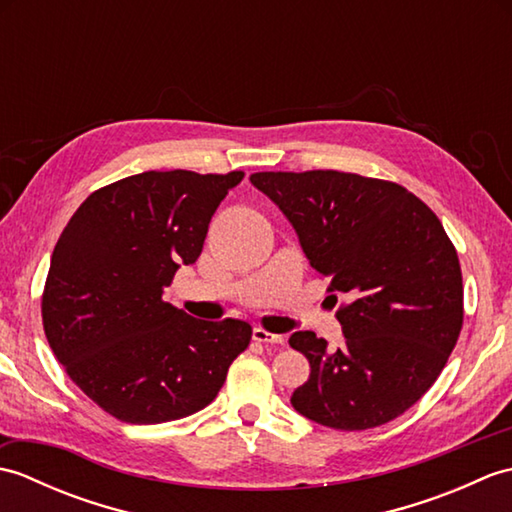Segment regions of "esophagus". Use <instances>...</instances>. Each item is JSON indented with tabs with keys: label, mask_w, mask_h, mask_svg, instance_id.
Returning <instances> with one entry per match:
<instances>
[{
	"label": "esophagus",
	"mask_w": 512,
	"mask_h": 512,
	"mask_svg": "<svg viewBox=\"0 0 512 512\" xmlns=\"http://www.w3.org/2000/svg\"><path fill=\"white\" fill-rule=\"evenodd\" d=\"M253 341H257V343H284L286 339L281 334H273V332H268V330H264V328H253Z\"/></svg>",
	"instance_id": "34e87169"
}]
</instances>
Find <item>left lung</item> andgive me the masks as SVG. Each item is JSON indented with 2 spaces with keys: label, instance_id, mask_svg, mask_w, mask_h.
<instances>
[{
  "label": "left lung",
  "instance_id": "left-lung-1",
  "mask_svg": "<svg viewBox=\"0 0 512 512\" xmlns=\"http://www.w3.org/2000/svg\"><path fill=\"white\" fill-rule=\"evenodd\" d=\"M250 182L288 217L332 297H350L336 312L339 350L314 332L290 336L310 361L292 407L341 431L398 418L436 383L462 330V270L436 213L400 184L358 173L262 171Z\"/></svg>",
  "mask_w": 512,
  "mask_h": 512
}]
</instances>
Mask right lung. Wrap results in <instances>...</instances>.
<instances>
[{
	"mask_svg": "<svg viewBox=\"0 0 512 512\" xmlns=\"http://www.w3.org/2000/svg\"><path fill=\"white\" fill-rule=\"evenodd\" d=\"M244 171H145L94 191L63 228L41 317L57 361L85 396L132 424L178 420L222 389L253 328L202 321L162 301L200 257L209 222Z\"/></svg>",
	"mask_w": 512,
	"mask_h": 512,
	"instance_id": "add662e5",
	"label": "right lung"
}]
</instances>
